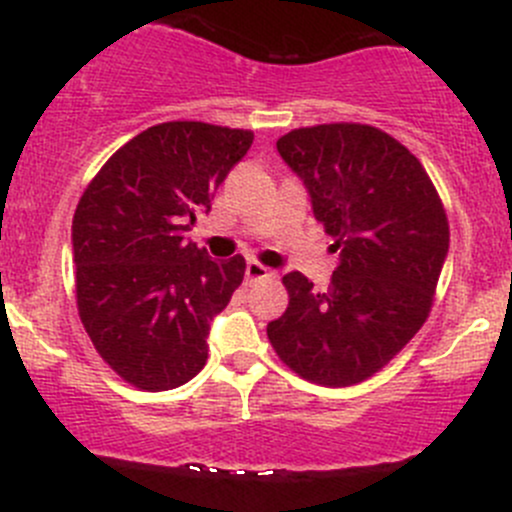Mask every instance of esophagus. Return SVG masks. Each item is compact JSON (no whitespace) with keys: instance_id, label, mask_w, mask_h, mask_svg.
<instances>
[{"instance_id":"esophagus-1","label":"esophagus","mask_w":512,"mask_h":512,"mask_svg":"<svg viewBox=\"0 0 512 512\" xmlns=\"http://www.w3.org/2000/svg\"><path fill=\"white\" fill-rule=\"evenodd\" d=\"M272 272L267 270L265 265H260V262H247V267H245V277H247V282H257V280H265V277H270Z\"/></svg>"}]
</instances>
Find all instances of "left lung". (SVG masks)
I'll return each mask as SVG.
<instances>
[{
    "label": "left lung",
    "mask_w": 512,
    "mask_h": 512,
    "mask_svg": "<svg viewBox=\"0 0 512 512\" xmlns=\"http://www.w3.org/2000/svg\"><path fill=\"white\" fill-rule=\"evenodd\" d=\"M277 151L304 180L339 265L327 292L282 277L289 304L267 324L302 379L352 386L384 369L423 327L448 255V218L406 146L366 123L294 128Z\"/></svg>",
    "instance_id": "8db88e82"
}]
</instances>
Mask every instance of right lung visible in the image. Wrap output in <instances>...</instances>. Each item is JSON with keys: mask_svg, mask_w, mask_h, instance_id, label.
Segmentation results:
<instances>
[{"mask_svg": "<svg viewBox=\"0 0 512 512\" xmlns=\"http://www.w3.org/2000/svg\"><path fill=\"white\" fill-rule=\"evenodd\" d=\"M252 138L213 123H158L118 148L76 205L79 317L101 359L138 389L183 386L208 361L210 322L240 287L245 257L210 260L185 232Z\"/></svg>", "mask_w": 512, "mask_h": 512, "instance_id": "1", "label": "right lung"}]
</instances>
